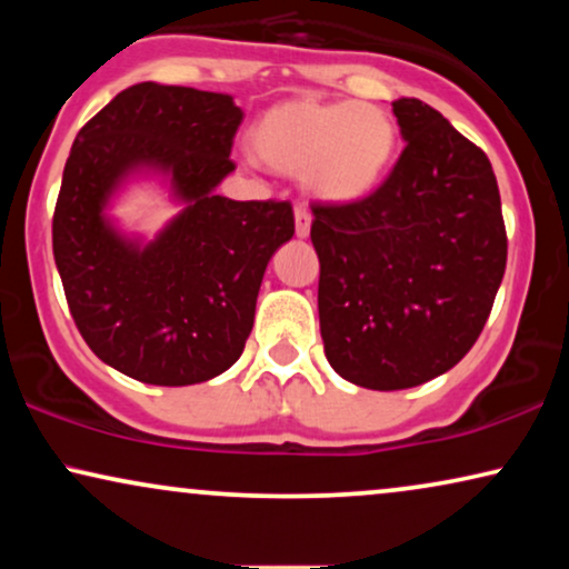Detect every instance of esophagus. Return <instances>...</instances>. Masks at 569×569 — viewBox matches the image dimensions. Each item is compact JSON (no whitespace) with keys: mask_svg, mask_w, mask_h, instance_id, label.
<instances>
[{"mask_svg":"<svg viewBox=\"0 0 569 569\" xmlns=\"http://www.w3.org/2000/svg\"><path fill=\"white\" fill-rule=\"evenodd\" d=\"M310 222H313V214L308 212V207H306V204L295 207V236H298V238H308Z\"/></svg>","mask_w":569,"mask_h":569,"instance_id":"esophagus-1","label":"esophagus"}]
</instances>
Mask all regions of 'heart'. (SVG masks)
Returning <instances> with one entry per match:
<instances>
[{"mask_svg":"<svg viewBox=\"0 0 569 569\" xmlns=\"http://www.w3.org/2000/svg\"><path fill=\"white\" fill-rule=\"evenodd\" d=\"M399 131L376 103H323L287 98L251 127V147L263 166L302 176L308 191L333 204L360 201L378 189L393 162Z\"/></svg>","mask_w":569,"mask_h":569,"instance_id":"b5f03b06","label":"heart"}]
</instances>
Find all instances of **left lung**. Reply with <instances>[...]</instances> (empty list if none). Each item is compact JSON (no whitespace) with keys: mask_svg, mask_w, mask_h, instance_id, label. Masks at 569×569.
Listing matches in <instances>:
<instances>
[{"mask_svg":"<svg viewBox=\"0 0 569 569\" xmlns=\"http://www.w3.org/2000/svg\"><path fill=\"white\" fill-rule=\"evenodd\" d=\"M401 158L370 197L313 204L326 360L399 391L461 362L500 290L508 236L489 158L417 98H399Z\"/></svg>","mask_w":569,"mask_h":569,"instance_id":"left-lung-1","label":"left lung"}]
</instances>
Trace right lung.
<instances>
[{
	"instance_id": "1",
	"label": "right lung",
	"mask_w": 569,
	"mask_h": 569,
	"mask_svg": "<svg viewBox=\"0 0 569 569\" xmlns=\"http://www.w3.org/2000/svg\"><path fill=\"white\" fill-rule=\"evenodd\" d=\"M243 111L230 96L139 82L92 116L53 209V259L77 329L106 365L150 386H193L243 355L267 263L295 236L290 201H232ZM171 178L184 212L150 244L102 209L131 172Z\"/></svg>"
}]
</instances>
